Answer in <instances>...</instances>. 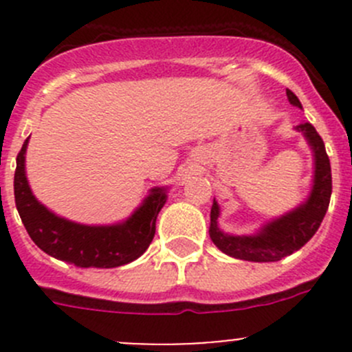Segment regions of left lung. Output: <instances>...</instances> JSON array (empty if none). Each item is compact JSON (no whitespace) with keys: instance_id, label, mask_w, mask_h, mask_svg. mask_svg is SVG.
I'll use <instances>...</instances> for the list:
<instances>
[{"instance_id":"1","label":"left lung","mask_w":352,"mask_h":352,"mask_svg":"<svg viewBox=\"0 0 352 352\" xmlns=\"http://www.w3.org/2000/svg\"><path fill=\"white\" fill-rule=\"evenodd\" d=\"M286 95L291 104L301 107L293 91L286 90ZM296 129L305 134L315 155V180L310 197L294 211L265 225L254 236L225 235L218 228L219 206L216 204V201L212 202L209 236L212 243L226 255L250 262H276L300 250L317 233L329 209L330 194H332V172H330L325 144L317 129L310 122L300 124Z\"/></svg>"}]
</instances>
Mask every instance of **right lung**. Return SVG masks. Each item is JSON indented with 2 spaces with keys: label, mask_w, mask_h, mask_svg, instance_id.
Returning a JSON list of instances; mask_svg holds the SVG:
<instances>
[{
  "label": "right lung",
  "mask_w": 352,
  "mask_h": 352,
  "mask_svg": "<svg viewBox=\"0 0 352 352\" xmlns=\"http://www.w3.org/2000/svg\"><path fill=\"white\" fill-rule=\"evenodd\" d=\"M27 143L28 138L16 155L13 189L25 230L41 250L76 267L100 269L129 264L144 254L155 236L156 216L166 201L165 189L151 190L143 206L120 225H78L56 216L32 194L25 177Z\"/></svg>",
  "instance_id": "add662e5"
}]
</instances>
